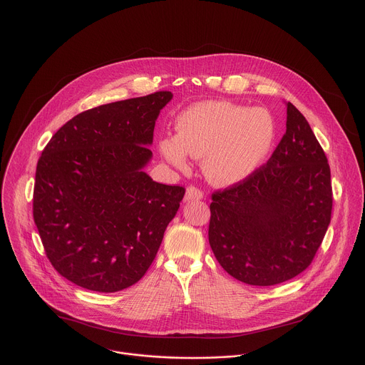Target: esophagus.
<instances>
[{
    "label": "esophagus",
    "instance_id": "1",
    "mask_svg": "<svg viewBox=\"0 0 365 365\" xmlns=\"http://www.w3.org/2000/svg\"><path fill=\"white\" fill-rule=\"evenodd\" d=\"M204 197L202 191L200 188H197L195 185H190L187 188V192H185V201H191V200H201Z\"/></svg>",
    "mask_w": 365,
    "mask_h": 365
}]
</instances>
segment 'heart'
<instances>
[{"mask_svg":"<svg viewBox=\"0 0 365 365\" xmlns=\"http://www.w3.org/2000/svg\"><path fill=\"white\" fill-rule=\"evenodd\" d=\"M177 135L160 143L161 154L177 168L187 157L204 158V171L217 185L245 180L264 161L275 137L272 115L228 101H202L177 118Z\"/></svg>","mask_w":365,"mask_h":365,"instance_id":"1","label":"heart"}]
</instances>
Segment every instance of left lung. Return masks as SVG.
<instances>
[{
	"instance_id": "8db88e82",
	"label": "left lung",
	"mask_w": 365,
	"mask_h": 365,
	"mask_svg": "<svg viewBox=\"0 0 365 365\" xmlns=\"http://www.w3.org/2000/svg\"><path fill=\"white\" fill-rule=\"evenodd\" d=\"M208 240L221 267L250 285H275L314 259L331 221L327 155L287 103V131L269 160L211 195Z\"/></svg>"
}]
</instances>
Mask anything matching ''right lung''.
Here are the masks:
<instances>
[{"mask_svg":"<svg viewBox=\"0 0 365 365\" xmlns=\"http://www.w3.org/2000/svg\"><path fill=\"white\" fill-rule=\"evenodd\" d=\"M170 91L80 113L37 164L33 215L47 258L68 281L115 292L140 281L185 194L143 168Z\"/></svg>","mask_w":365,"mask_h":365,"instance_id":"add662e5","label":"right lung"}]
</instances>
